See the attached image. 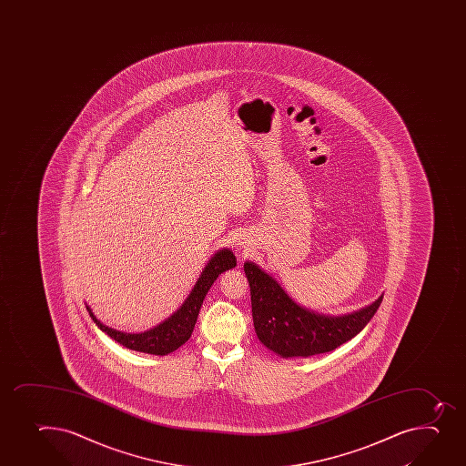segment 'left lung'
<instances>
[{"instance_id":"obj_1","label":"left lung","mask_w":466,"mask_h":466,"mask_svg":"<svg viewBox=\"0 0 466 466\" xmlns=\"http://www.w3.org/2000/svg\"><path fill=\"white\" fill-rule=\"evenodd\" d=\"M245 273L249 281L257 337L282 359L311 357L336 350L368 325L382 300L381 295L359 311L329 316L295 302L258 264L246 261Z\"/></svg>"}]
</instances>
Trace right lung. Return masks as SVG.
I'll use <instances>...</instances> for the list:
<instances>
[{
  "instance_id": "obj_1",
  "label": "right lung",
  "mask_w": 466,
  "mask_h": 466,
  "mask_svg": "<svg viewBox=\"0 0 466 466\" xmlns=\"http://www.w3.org/2000/svg\"><path fill=\"white\" fill-rule=\"evenodd\" d=\"M236 255L232 250L220 249L212 255L211 259L208 261L207 266L203 268L198 282L194 284L193 290L188 298L184 300V304L171 314L170 318L166 319L164 322L157 327L150 328L147 331L132 334V332L118 331L114 328H109L105 323L100 322L93 309L86 305L89 316L94 323L97 325L107 336L118 341L120 345L126 346L127 350H138L144 354L167 355L177 350L188 340L193 334L194 325L198 322V311L202 307L203 299L207 296L208 290L211 289L218 275L236 268Z\"/></svg>"
}]
</instances>
